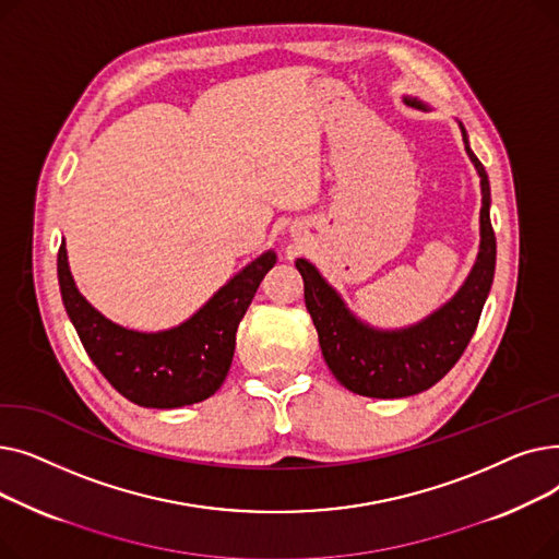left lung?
I'll use <instances>...</instances> for the list:
<instances>
[{
  "label": "left lung",
  "instance_id": "obj_1",
  "mask_svg": "<svg viewBox=\"0 0 559 559\" xmlns=\"http://www.w3.org/2000/svg\"><path fill=\"white\" fill-rule=\"evenodd\" d=\"M417 104L415 99H405ZM464 150L480 174V251L472 274L457 295L415 326L378 331L362 324L337 292L321 278L314 264L299 258L306 308L319 335L321 354L340 383L360 396L403 399L419 394L442 380L472 342L496 267V235L489 219V179L483 163L468 146Z\"/></svg>",
  "mask_w": 559,
  "mask_h": 559
}]
</instances>
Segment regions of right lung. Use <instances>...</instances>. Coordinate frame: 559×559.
Instances as JSON below:
<instances>
[{"instance_id": "1", "label": "right lung", "mask_w": 559, "mask_h": 559, "mask_svg": "<svg viewBox=\"0 0 559 559\" xmlns=\"http://www.w3.org/2000/svg\"><path fill=\"white\" fill-rule=\"evenodd\" d=\"M274 264V251L262 253L181 326L160 333L117 326L87 304L70 274L66 245L58 249V285L85 354L108 383L135 405L169 409L199 403L222 388L238 324Z\"/></svg>"}]
</instances>
